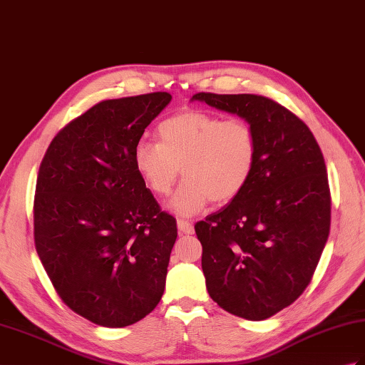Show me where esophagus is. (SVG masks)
Here are the masks:
<instances>
[{
	"instance_id": "1",
	"label": "esophagus",
	"mask_w": 365,
	"mask_h": 365,
	"mask_svg": "<svg viewBox=\"0 0 365 365\" xmlns=\"http://www.w3.org/2000/svg\"><path fill=\"white\" fill-rule=\"evenodd\" d=\"M177 227H179L180 233H183V235H192L194 233L192 224L190 221H186V219H179V221H177Z\"/></svg>"
}]
</instances>
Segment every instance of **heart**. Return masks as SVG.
<instances>
[{
  "label": "heart",
  "instance_id": "1",
  "mask_svg": "<svg viewBox=\"0 0 365 365\" xmlns=\"http://www.w3.org/2000/svg\"><path fill=\"white\" fill-rule=\"evenodd\" d=\"M157 133L158 143L141 140L135 146L133 166L157 196L173 190L182 169L185 180L166 203L175 215H197L211 200L230 202L255 169L257 137L241 118L186 110L165 120Z\"/></svg>",
  "mask_w": 365,
  "mask_h": 365
}]
</instances>
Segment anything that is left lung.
Listing matches in <instances>:
<instances>
[{"label": "left lung", "instance_id": "left-lung-1", "mask_svg": "<svg viewBox=\"0 0 365 365\" xmlns=\"http://www.w3.org/2000/svg\"><path fill=\"white\" fill-rule=\"evenodd\" d=\"M247 121L257 165L245 188L196 228L210 297L247 320H264L309 284L329 235L331 197L324 155L308 125L258 95L197 93Z\"/></svg>", "mask_w": 365, "mask_h": 365}]
</instances>
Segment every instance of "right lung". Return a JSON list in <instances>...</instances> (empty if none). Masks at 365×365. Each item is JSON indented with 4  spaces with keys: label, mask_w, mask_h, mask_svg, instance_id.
<instances>
[{
    "label": "right lung",
    "mask_w": 365,
    "mask_h": 365,
    "mask_svg": "<svg viewBox=\"0 0 365 365\" xmlns=\"http://www.w3.org/2000/svg\"><path fill=\"white\" fill-rule=\"evenodd\" d=\"M171 99L103 101L63 127L41 160L38 258L66 307L101 327L135 324L165 291L177 224L141 180L133 149Z\"/></svg>",
    "instance_id": "add662e5"
}]
</instances>
